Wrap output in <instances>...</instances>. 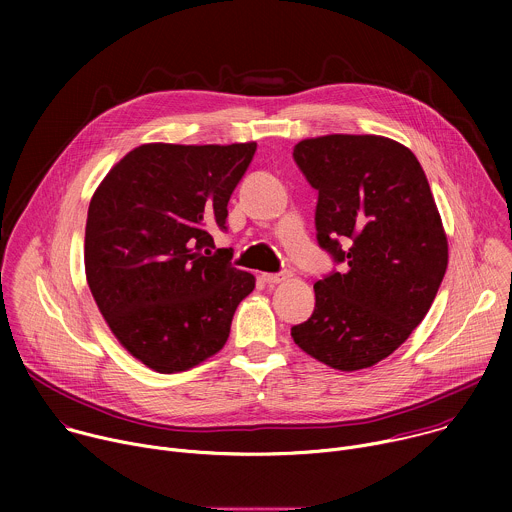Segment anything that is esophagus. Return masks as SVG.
I'll use <instances>...</instances> for the list:
<instances>
[{
  "instance_id": "esophagus-1",
  "label": "esophagus",
  "mask_w": 512,
  "mask_h": 512,
  "mask_svg": "<svg viewBox=\"0 0 512 512\" xmlns=\"http://www.w3.org/2000/svg\"><path fill=\"white\" fill-rule=\"evenodd\" d=\"M289 277V271H279V273H263V281L269 283V285H275V283H281Z\"/></svg>"
}]
</instances>
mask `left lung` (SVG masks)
<instances>
[{"label":"left lung","mask_w":512,"mask_h":512,"mask_svg":"<svg viewBox=\"0 0 512 512\" xmlns=\"http://www.w3.org/2000/svg\"><path fill=\"white\" fill-rule=\"evenodd\" d=\"M318 190L316 239L340 271L316 281L314 314L294 342L338 371L395 352L431 308L448 267V239L411 150L381 135H324L294 148Z\"/></svg>","instance_id":"obj_1"}]
</instances>
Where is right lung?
<instances>
[{"instance_id": "obj_1", "label": "right lung", "mask_w": 512, "mask_h": 512, "mask_svg": "<svg viewBox=\"0 0 512 512\" xmlns=\"http://www.w3.org/2000/svg\"><path fill=\"white\" fill-rule=\"evenodd\" d=\"M257 143H148L105 176L89 204L85 269L117 340L158 373L221 350L255 277L216 249L227 204Z\"/></svg>"}]
</instances>
